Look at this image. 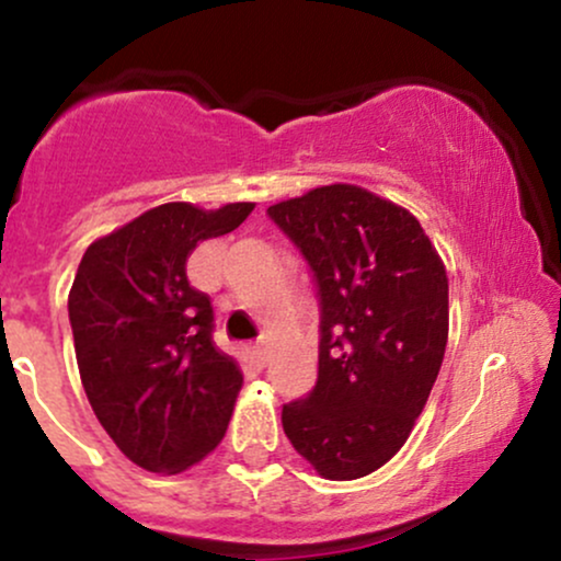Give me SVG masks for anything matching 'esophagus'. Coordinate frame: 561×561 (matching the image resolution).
I'll list each match as a JSON object with an SVG mask.
<instances>
[{
  "label": "esophagus",
  "instance_id": "esophagus-1",
  "mask_svg": "<svg viewBox=\"0 0 561 561\" xmlns=\"http://www.w3.org/2000/svg\"><path fill=\"white\" fill-rule=\"evenodd\" d=\"M248 353H250V358H253V362L259 364V366H263V364L268 362V351H266V345H263V343L248 345Z\"/></svg>",
  "mask_w": 561,
  "mask_h": 561
}]
</instances>
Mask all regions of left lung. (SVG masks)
I'll return each mask as SVG.
<instances>
[{
    "label": "left lung",
    "instance_id": "obj_1",
    "mask_svg": "<svg viewBox=\"0 0 561 561\" xmlns=\"http://www.w3.org/2000/svg\"><path fill=\"white\" fill-rule=\"evenodd\" d=\"M268 218L317 282L319 377L282 427L327 480H356L401 450L440 371L448 276L409 210L353 184L285 199Z\"/></svg>",
    "mask_w": 561,
    "mask_h": 561
}]
</instances>
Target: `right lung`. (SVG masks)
<instances>
[{
	"label": "right lung",
	"instance_id": "1",
	"mask_svg": "<svg viewBox=\"0 0 561 561\" xmlns=\"http://www.w3.org/2000/svg\"><path fill=\"white\" fill-rule=\"evenodd\" d=\"M253 203H165L89 244L68 295L76 362L96 420L134 465L176 474L229 427L242 371L214 343V306L186 279L197 242Z\"/></svg>",
	"mask_w": 561,
	"mask_h": 561
}]
</instances>
